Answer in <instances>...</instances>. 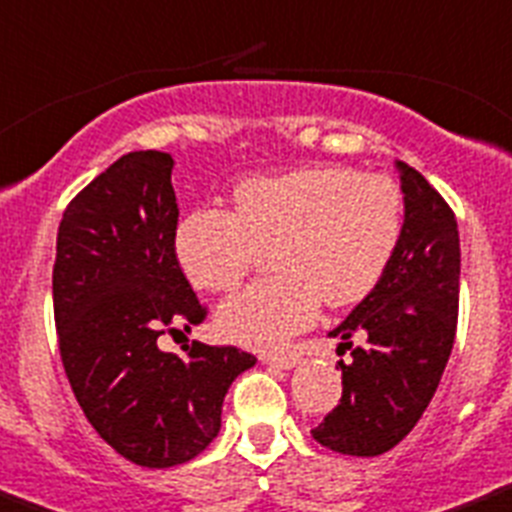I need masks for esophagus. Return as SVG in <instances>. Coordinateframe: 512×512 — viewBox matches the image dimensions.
<instances>
[{"label":"esophagus","mask_w":512,"mask_h":512,"mask_svg":"<svg viewBox=\"0 0 512 512\" xmlns=\"http://www.w3.org/2000/svg\"><path fill=\"white\" fill-rule=\"evenodd\" d=\"M265 364H273L278 369H294L299 364V356L296 354H268L265 356Z\"/></svg>","instance_id":"obj_1"}]
</instances>
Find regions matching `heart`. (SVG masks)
<instances>
[{"mask_svg":"<svg viewBox=\"0 0 512 512\" xmlns=\"http://www.w3.org/2000/svg\"><path fill=\"white\" fill-rule=\"evenodd\" d=\"M403 231V197L388 176L309 166L247 179L234 210L200 205L174 229L192 286L231 291L263 260L278 276L226 299L218 330L249 349H281L307 330L320 302L346 307L375 289Z\"/></svg>","mask_w":512,"mask_h":512,"instance_id":"b5f03b06","label":"heart"}]
</instances>
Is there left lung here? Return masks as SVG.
<instances>
[{
  "label": "left lung",
  "mask_w": 512,
  "mask_h": 512,
  "mask_svg": "<svg viewBox=\"0 0 512 512\" xmlns=\"http://www.w3.org/2000/svg\"><path fill=\"white\" fill-rule=\"evenodd\" d=\"M403 190V231L388 270L330 336L351 351L341 403L312 429L343 455L388 453L432 401L453 351L461 283L458 223L440 192L409 163L395 161Z\"/></svg>",
  "instance_id": "left-lung-1"
}]
</instances>
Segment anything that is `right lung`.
<instances>
[{
	"label": "right lung",
	"mask_w": 512,
	"mask_h": 512,
	"mask_svg": "<svg viewBox=\"0 0 512 512\" xmlns=\"http://www.w3.org/2000/svg\"><path fill=\"white\" fill-rule=\"evenodd\" d=\"M174 158L135 150L98 174L64 210L54 263L59 354L77 403L127 461H192L221 429L223 398L255 356L192 341L158 349L163 333L205 320L174 255Z\"/></svg>",
	"instance_id": "1"
}]
</instances>
